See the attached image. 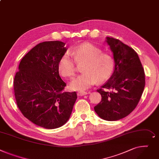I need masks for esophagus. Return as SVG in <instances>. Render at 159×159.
Masks as SVG:
<instances>
[{"mask_svg": "<svg viewBox=\"0 0 159 159\" xmlns=\"http://www.w3.org/2000/svg\"><path fill=\"white\" fill-rule=\"evenodd\" d=\"M78 96H85V95H87L88 94V92H83V91H80L77 93Z\"/></svg>", "mask_w": 159, "mask_h": 159, "instance_id": "obj_1", "label": "esophagus"}]
</instances>
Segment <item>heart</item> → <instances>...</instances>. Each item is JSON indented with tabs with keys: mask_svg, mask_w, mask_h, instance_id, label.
<instances>
[{
	"mask_svg": "<svg viewBox=\"0 0 159 159\" xmlns=\"http://www.w3.org/2000/svg\"><path fill=\"white\" fill-rule=\"evenodd\" d=\"M69 52L64 53L60 58L58 69L61 75L72 78L76 72V63L85 62L82 70L84 72L74 78L70 83L72 90H85L96 84L110 78L114 69V60L111 55L102 52L100 48L90 43H83Z\"/></svg>",
	"mask_w": 159,
	"mask_h": 159,
	"instance_id": "obj_1",
	"label": "heart"
}]
</instances>
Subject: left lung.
Here are the masks:
<instances>
[{
	"label": "left lung",
	"instance_id": "8db88e82",
	"mask_svg": "<svg viewBox=\"0 0 159 159\" xmlns=\"http://www.w3.org/2000/svg\"><path fill=\"white\" fill-rule=\"evenodd\" d=\"M113 52L114 71L97 91L101 101L94 107L96 114L106 120H117L129 115L138 105L145 86V74L137 53L118 39L107 37Z\"/></svg>",
	"mask_w": 159,
	"mask_h": 159
}]
</instances>
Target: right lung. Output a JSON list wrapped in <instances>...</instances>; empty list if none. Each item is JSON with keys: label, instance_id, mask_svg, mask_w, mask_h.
Masks as SVG:
<instances>
[{"label": "right lung", "instance_id": "add662e5", "mask_svg": "<svg viewBox=\"0 0 159 159\" xmlns=\"http://www.w3.org/2000/svg\"><path fill=\"white\" fill-rule=\"evenodd\" d=\"M60 41L36 45L22 58L14 78L16 105L23 116L34 124L47 129L66 123L77 94L63 92L65 83L60 78L58 61L67 51Z\"/></svg>", "mask_w": 159, "mask_h": 159}]
</instances>
